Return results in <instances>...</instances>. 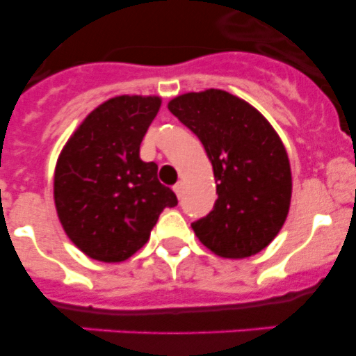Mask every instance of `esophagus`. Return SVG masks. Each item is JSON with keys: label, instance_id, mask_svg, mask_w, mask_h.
I'll return each mask as SVG.
<instances>
[{"label": "esophagus", "instance_id": "34e87169", "mask_svg": "<svg viewBox=\"0 0 356 356\" xmlns=\"http://www.w3.org/2000/svg\"><path fill=\"white\" fill-rule=\"evenodd\" d=\"M172 191H175L176 196L181 197V196H184V184H181V181H178V184H176L175 187H172Z\"/></svg>", "mask_w": 356, "mask_h": 356}]
</instances>
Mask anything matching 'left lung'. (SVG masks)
I'll list each match as a JSON object with an SVG mask.
<instances>
[{"instance_id":"8db88e82","label":"left lung","mask_w":356,"mask_h":356,"mask_svg":"<svg viewBox=\"0 0 356 356\" xmlns=\"http://www.w3.org/2000/svg\"><path fill=\"white\" fill-rule=\"evenodd\" d=\"M168 106L201 140L216 176L217 200L212 212L191 225L194 234L226 259L262 251L291 205V163L278 134L259 110L226 90L188 92Z\"/></svg>"}]
</instances>
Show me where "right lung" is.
Here are the masks:
<instances>
[{"label": "right lung", "mask_w": 356, "mask_h": 356, "mask_svg": "<svg viewBox=\"0 0 356 356\" xmlns=\"http://www.w3.org/2000/svg\"><path fill=\"white\" fill-rule=\"evenodd\" d=\"M160 108L156 96H118L92 110L62 149L55 205L67 237L87 257L122 262L139 251L176 194L143 162L140 143Z\"/></svg>", "instance_id": "obj_1"}]
</instances>
